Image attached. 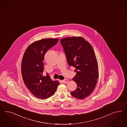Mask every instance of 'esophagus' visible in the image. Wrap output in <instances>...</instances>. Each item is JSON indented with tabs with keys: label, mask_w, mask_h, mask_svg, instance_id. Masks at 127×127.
Masks as SVG:
<instances>
[{
	"label": "esophagus",
	"mask_w": 127,
	"mask_h": 127,
	"mask_svg": "<svg viewBox=\"0 0 127 127\" xmlns=\"http://www.w3.org/2000/svg\"><path fill=\"white\" fill-rule=\"evenodd\" d=\"M68 79H65L64 80H62V82L64 83H67L68 82Z\"/></svg>",
	"instance_id": "34e87169"
}]
</instances>
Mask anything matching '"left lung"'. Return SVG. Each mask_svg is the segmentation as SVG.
Here are the masks:
<instances>
[{
    "label": "left lung",
    "instance_id": "8db88e82",
    "mask_svg": "<svg viewBox=\"0 0 127 127\" xmlns=\"http://www.w3.org/2000/svg\"><path fill=\"white\" fill-rule=\"evenodd\" d=\"M70 66L74 67L75 76L72 79L77 85L72 96L79 99L89 96L95 87L99 76L98 66L90 44L81 37H71L60 40Z\"/></svg>",
    "mask_w": 127,
    "mask_h": 127
}]
</instances>
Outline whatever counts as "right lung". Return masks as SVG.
I'll return each mask as SVG.
<instances>
[{
  "mask_svg": "<svg viewBox=\"0 0 127 127\" xmlns=\"http://www.w3.org/2000/svg\"><path fill=\"white\" fill-rule=\"evenodd\" d=\"M58 38H45L35 41L27 47L23 55L21 73L25 85L35 97L45 100L53 95L60 83L44 75V56L58 43Z\"/></svg>",
  "mask_w": 127,
  "mask_h": 127,
  "instance_id": "obj_1",
  "label": "right lung"
}]
</instances>
